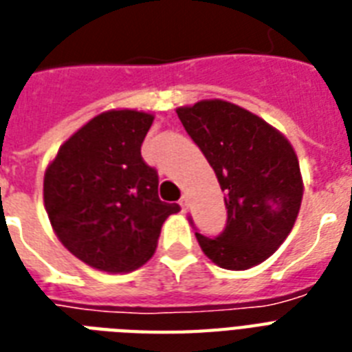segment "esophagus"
Listing matches in <instances>:
<instances>
[{"mask_svg":"<svg viewBox=\"0 0 352 352\" xmlns=\"http://www.w3.org/2000/svg\"><path fill=\"white\" fill-rule=\"evenodd\" d=\"M178 204H179V207H182V209H184V211H185V209L189 207V198H187V195L182 196V198H179Z\"/></svg>","mask_w":352,"mask_h":352,"instance_id":"obj_1","label":"esophagus"}]
</instances>
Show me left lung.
Segmentation results:
<instances>
[{"instance_id": "8db88e82", "label": "left lung", "mask_w": 352, "mask_h": 352, "mask_svg": "<svg viewBox=\"0 0 352 352\" xmlns=\"http://www.w3.org/2000/svg\"><path fill=\"white\" fill-rule=\"evenodd\" d=\"M176 113L213 167L228 209L222 233L196 231L198 244L226 270L263 263L292 231L303 198L292 145L261 117L226 100H201Z\"/></svg>"}]
</instances>
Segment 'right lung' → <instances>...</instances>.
<instances>
[{"mask_svg":"<svg viewBox=\"0 0 352 352\" xmlns=\"http://www.w3.org/2000/svg\"><path fill=\"white\" fill-rule=\"evenodd\" d=\"M154 117L113 110L60 146L43 178V201L60 242L82 263L121 274L146 263L178 204L160 200V176L141 156Z\"/></svg>","mask_w":352,"mask_h":352,"instance_id":"obj_1","label":"right lung"}]
</instances>
